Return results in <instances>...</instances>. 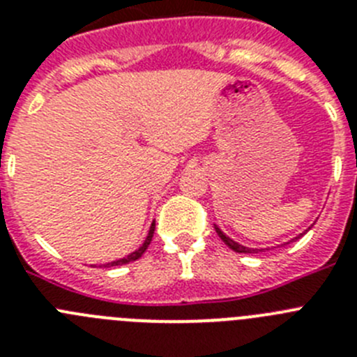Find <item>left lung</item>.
I'll return each instance as SVG.
<instances>
[{
    "label": "left lung",
    "mask_w": 357,
    "mask_h": 357,
    "mask_svg": "<svg viewBox=\"0 0 357 357\" xmlns=\"http://www.w3.org/2000/svg\"><path fill=\"white\" fill-rule=\"evenodd\" d=\"M214 229H216V234L220 236V238H222V241L225 243L227 247L229 248H232V250L234 252H238V254H257V252H263L264 248H248V247H243V245H239V243H236L234 239H230L229 236L225 234V232H222V229H220V227L218 225H214ZM302 236V234H301ZM301 236H298V238H301ZM296 239V238H295Z\"/></svg>",
    "instance_id": "8db88e82"
}]
</instances>
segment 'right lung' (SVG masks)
<instances>
[{
  "instance_id": "obj_1",
  "label": "right lung",
  "mask_w": 357,
  "mask_h": 357,
  "mask_svg": "<svg viewBox=\"0 0 357 357\" xmlns=\"http://www.w3.org/2000/svg\"><path fill=\"white\" fill-rule=\"evenodd\" d=\"M153 230H155V222L151 223L150 230H148V236H146V239H144V243H143V245H141L139 248H137V250H135V252H132V254H128L127 257H123V259L112 261V263L102 264V266H105V268H110V266H119V264H127V263H132V261H135V259H139L141 255H143L144 252H146L148 245H150V241H151V238H153Z\"/></svg>"
}]
</instances>
